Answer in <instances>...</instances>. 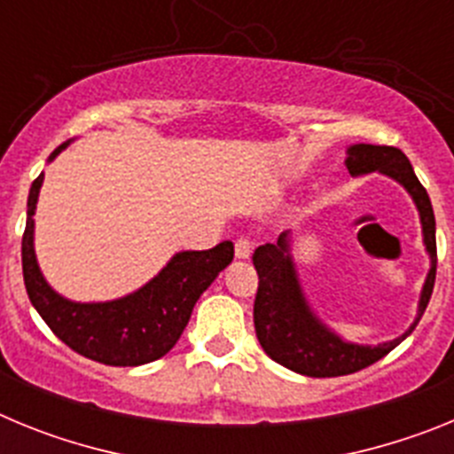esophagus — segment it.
I'll use <instances>...</instances> for the list:
<instances>
[{
	"mask_svg": "<svg viewBox=\"0 0 454 454\" xmlns=\"http://www.w3.org/2000/svg\"><path fill=\"white\" fill-rule=\"evenodd\" d=\"M234 252H236V259H250V256H252V240L246 239V236H240V239L236 240Z\"/></svg>",
	"mask_w": 454,
	"mask_h": 454,
	"instance_id": "1",
	"label": "esophagus"
}]
</instances>
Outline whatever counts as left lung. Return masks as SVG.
Listing matches in <instances>:
<instances>
[{"mask_svg":"<svg viewBox=\"0 0 454 454\" xmlns=\"http://www.w3.org/2000/svg\"><path fill=\"white\" fill-rule=\"evenodd\" d=\"M346 166L352 177L368 175V172H382L387 177L403 184L404 191L411 195L420 215L423 227L425 250L430 254V272L425 277L423 291H420L419 311L409 330L398 339L380 343V346H359L348 343L336 332H332L314 309L309 307L304 298L302 284L291 254V231L279 234L277 243H266L254 250L256 275L259 288L254 298V330L256 339L262 343L263 352L272 362L282 364L284 368L307 377H339L362 371L371 364L380 362L382 356L395 346H400L411 332L416 330L425 307L432 298L436 277V223L432 202L423 184L416 177L414 168L407 156L398 147L388 145H366L356 143L348 147Z\"/></svg>","mask_w":454,"mask_h":454,"instance_id":"8db88e82","label":"left lung"}]
</instances>
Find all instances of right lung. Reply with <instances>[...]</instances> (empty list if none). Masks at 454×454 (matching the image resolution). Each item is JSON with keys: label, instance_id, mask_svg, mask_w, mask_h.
Returning a JSON list of instances; mask_svg holds the SVG:
<instances>
[{"label": "right lung", "instance_id": "right-lung-1", "mask_svg": "<svg viewBox=\"0 0 454 454\" xmlns=\"http://www.w3.org/2000/svg\"><path fill=\"white\" fill-rule=\"evenodd\" d=\"M70 140L51 152L61 154ZM43 172L31 184L27 227L22 236V275L31 304L59 339L79 355L106 366H140L161 359L175 348L192 307L215 277L234 259V243L223 240L211 250H186L172 256L154 279L138 291L108 302H72L47 284L35 262L34 214Z\"/></svg>", "mask_w": 454, "mask_h": 454}]
</instances>
